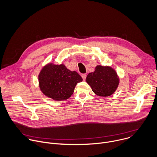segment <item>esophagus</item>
I'll use <instances>...</instances> for the list:
<instances>
[{"mask_svg": "<svg viewBox=\"0 0 157 157\" xmlns=\"http://www.w3.org/2000/svg\"><path fill=\"white\" fill-rule=\"evenodd\" d=\"M86 75L85 74H82V77L83 78V80H85L86 79Z\"/></svg>", "mask_w": 157, "mask_h": 157, "instance_id": "obj_1", "label": "esophagus"}]
</instances>
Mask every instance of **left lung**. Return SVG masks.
I'll use <instances>...</instances> for the list:
<instances>
[{
    "mask_svg": "<svg viewBox=\"0 0 157 157\" xmlns=\"http://www.w3.org/2000/svg\"><path fill=\"white\" fill-rule=\"evenodd\" d=\"M86 82L97 95L107 97L117 90L119 77L113 67L98 65L95 67V71L88 74Z\"/></svg>",
    "mask_w": 157,
    "mask_h": 157,
    "instance_id": "obj_1",
    "label": "left lung"
}]
</instances>
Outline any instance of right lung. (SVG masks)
I'll use <instances>...</instances> for the list:
<instances>
[{"label":"right lung","instance_id":"1","mask_svg":"<svg viewBox=\"0 0 157 157\" xmlns=\"http://www.w3.org/2000/svg\"><path fill=\"white\" fill-rule=\"evenodd\" d=\"M83 80L75 71L69 70L64 64L45 65L38 75L39 87L46 97L55 101H63L73 94L77 83Z\"/></svg>","mask_w":157,"mask_h":157}]
</instances>
